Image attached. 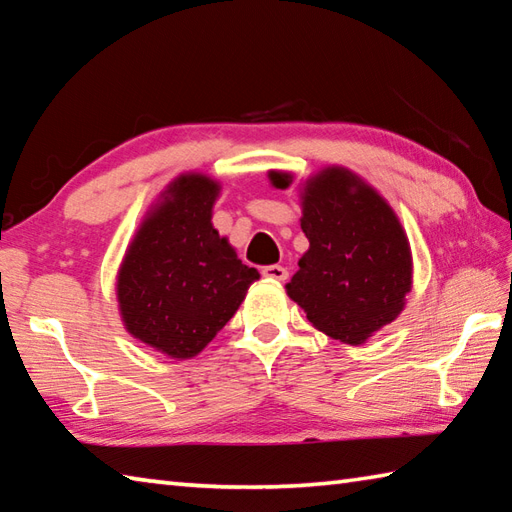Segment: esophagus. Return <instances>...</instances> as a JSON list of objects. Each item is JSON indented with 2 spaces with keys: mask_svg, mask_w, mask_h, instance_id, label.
<instances>
[{
  "mask_svg": "<svg viewBox=\"0 0 512 512\" xmlns=\"http://www.w3.org/2000/svg\"><path fill=\"white\" fill-rule=\"evenodd\" d=\"M262 273H264V277L275 279V281H286V279H288V270H286L284 266H279V264L264 266Z\"/></svg>",
  "mask_w": 512,
  "mask_h": 512,
  "instance_id": "1",
  "label": "esophagus"
}]
</instances>
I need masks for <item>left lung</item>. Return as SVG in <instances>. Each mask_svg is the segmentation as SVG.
Returning a JSON list of instances; mask_svg holds the SVG:
<instances>
[{
    "mask_svg": "<svg viewBox=\"0 0 512 512\" xmlns=\"http://www.w3.org/2000/svg\"><path fill=\"white\" fill-rule=\"evenodd\" d=\"M277 189L290 173L270 171ZM301 231L310 248L286 286L314 328L358 345L405 308L411 250L396 213L352 171L323 169L303 187Z\"/></svg>",
    "mask_w": 512,
    "mask_h": 512,
    "instance_id": "1",
    "label": "left lung"
}]
</instances>
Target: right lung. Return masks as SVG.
<instances>
[{
	"label": "right lung",
	"mask_w": 512,
	"mask_h": 512,
	"mask_svg": "<svg viewBox=\"0 0 512 512\" xmlns=\"http://www.w3.org/2000/svg\"><path fill=\"white\" fill-rule=\"evenodd\" d=\"M217 193L220 184L202 173L171 182L118 270L127 332L171 358L200 354L259 279L211 224Z\"/></svg>",
	"instance_id": "1"
}]
</instances>
